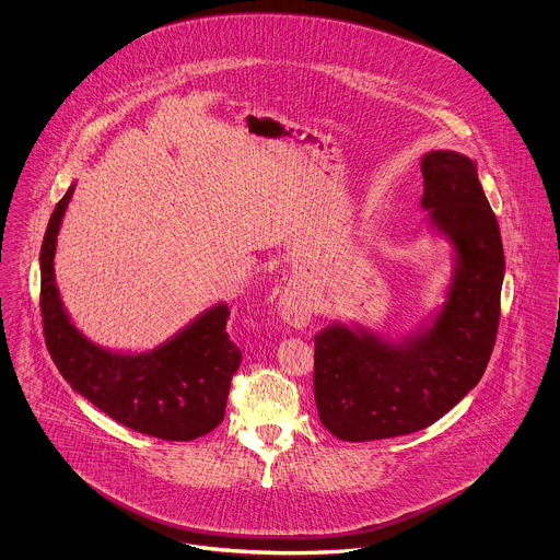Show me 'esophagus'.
I'll return each mask as SVG.
<instances>
[{"label": "esophagus", "mask_w": 560, "mask_h": 560, "mask_svg": "<svg viewBox=\"0 0 560 560\" xmlns=\"http://www.w3.org/2000/svg\"><path fill=\"white\" fill-rule=\"evenodd\" d=\"M277 311L283 323L306 327L315 313V300L304 288H288L277 300Z\"/></svg>", "instance_id": "34e87169"}]
</instances>
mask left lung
<instances>
[{
    "label": "left lung",
    "mask_w": 560,
    "mask_h": 560,
    "mask_svg": "<svg viewBox=\"0 0 560 560\" xmlns=\"http://www.w3.org/2000/svg\"><path fill=\"white\" fill-rule=\"evenodd\" d=\"M420 170L427 229L453 249L443 304L397 340L340 320L315 336L320 424L348 443L434 424L479 384L495 345L506 262L477 161L430 151Z\"/></svg>",
    "instance_id": "8db88e82"
}]
</instances>
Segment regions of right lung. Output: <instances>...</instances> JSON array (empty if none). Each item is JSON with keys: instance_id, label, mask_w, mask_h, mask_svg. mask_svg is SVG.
Listing matches in <instances>:
<instances>
[{"instance_id": "add662e5", "label": "right lung", "mask_w": 560, "mask_h": 560, "mask_svg": "<svg viewBox=\"0 0 560 560\" xmlns=\"http://www.w3.org/2000/svg\"><path fill=\"white\" fill-rule=\"evenodd\" d=\"M75 183L50 215L42 254V317L46 347L71 388L136 432L163 441H192L224 418L241 352L229 340L231 308L218 302L165 340L142 352L92 342L69 317L54 275L60 224Z\"/></svg>"}]
</instances>
